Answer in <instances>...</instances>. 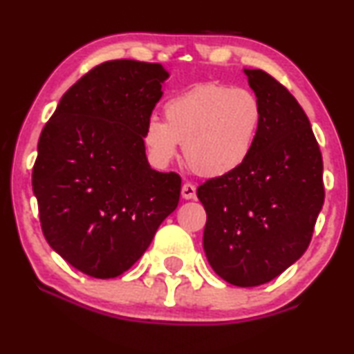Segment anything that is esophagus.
<instances>
[{
    "instance_id": "obj_1",
    "label": "esophagus",
    "mask_w": 354,
    "mask_h": 354,
    "mask_svg": "<svg viewBox=\"0 0 354 354\" xmlns=\"http://www.w3.org/2000/svg\"><path fill=\"white\" fill-rule=\"evenodd\" d=\"M181 196L185 199H194L196 198V186L191 183H185L181 188Z\"/></svg>"
}]
</instances>
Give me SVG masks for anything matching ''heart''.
<instances>
[{"label": "heart", "mask_w": 354, "mask_h": 354, "mask_svg": "<svg viewBox=\"0 0 354 354\" xmlns=\"http://www.w3.org/2000/svg\"><path fill=\"white\" fill-rule=\"evenodd\" d=\"M165 122L148 118L142 140L151 161L165 166L180 143L188 165L203 176H223L245 163L254 150L262 109L254 92L203 82L174 93L163 105Z\"/></svg>", "instance_id": "heart-1"}]
</instances>
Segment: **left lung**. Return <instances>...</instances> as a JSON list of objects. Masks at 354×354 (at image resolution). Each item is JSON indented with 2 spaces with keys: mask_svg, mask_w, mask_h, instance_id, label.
<instances>
[{
  "mask_svg": "<svg viewBox=\"0 0 354 354\" xmlns=\"http://www.w3.org/2000/svg\"><path fill=\"white\" fill-rule=\"evenodd\" d=\"M244 74L262 109L254 150L196 194L207 214L203 247L212 270L237 287H255L304 255L325 189L320 147L299 102L267 72Z\"/></svg>",
  "mask_w": 354,
  "mask_h": 354,
  "instance_id": "8db88e82",
  "label": "left lung"
}]
</instances>
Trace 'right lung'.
<instances>
[{
    "label": "right lung",
    "instance_id": "1",
    "mask_svg": "<svg viewBox=\"0 0 354 354\" xmlns=\"http://www.w3.org/2000/svg\"><path fill=\"white\" fill-rule=\"evenodd\" d=\"M168 77L161 64H100L64 93L41 131L32 191L42 232L95 279L129 270L180 201L181 178L155 171L142 140Z\"/></svg>",
    "mask_w": 354,
    "mask_h": 354
}]
</instances>
